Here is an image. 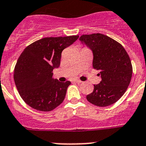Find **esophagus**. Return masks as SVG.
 <instances>
[{
  "mask_svg": "<svg viewBox=\"0 0 146 146\" xmlns=\"http://www.w3.org/2000/svg\"><path fill=\"white\" fill-rule=\"evenodd\" d=\"M74 82H76V83H78V84H80V83H82V81L78 80V79H75Z\"/></svg>",
  "mask_w": 146,
  "mask_h": 146,
  "instance_id": "34e87169",
  "label": "esophagus"
}]
</instances>
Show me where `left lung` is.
Segmentation results:
<instances>
[{
	"mask_svg": "<svg viewBox=\"0 0 146 146\" xmlns=\"http://www.w3.org/2000/svg\"><path fill=\"white\" fill-rule=\"evenodd\" d=\"M93 54L92 67L99 70L101 81L87 96L90 103L107 106L117 102L127 90L132 65L127 52L120 43L102 34L84 35L79 38Z\"/></svg>",
	"mask_w": 146,
	"mask_h": 146,
	"instance_id": "1",
	"label": "left lung"
}]
</instances>
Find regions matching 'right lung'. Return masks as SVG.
<instances>
[{
	"label": "right lung",
	"mask_w": 146,
	"mask_h": 146,
	"mask_svg": "<svg viewBox=\"0 0 146 146\" xmlns=\"http://www.w3.org/2000/svg\"><path fill=\"white\" fill-rule=\"evenodd\" d=\"M78 36L45 37L24 49L14 70L20 97L35 110L49 111L62 103L70 82L54 79L53 70L60 65L62 52Z\"/></svg>",
	"instance_id": "1"
}]
</instances>
